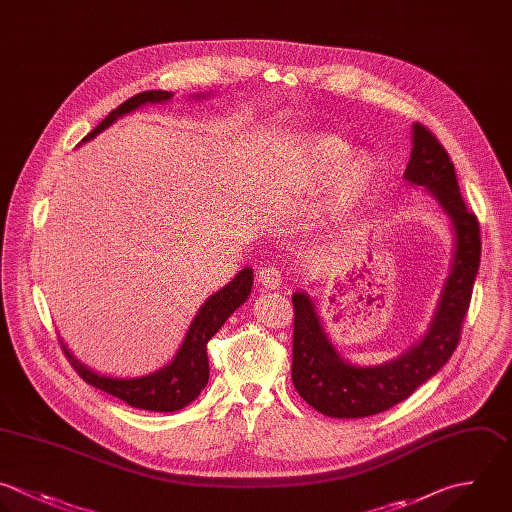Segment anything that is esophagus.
I'll list each match as a JSON object with an SVG mask.
<instances>
[{"mask_svg": "<svg viewBox=\"0 0 512 512\" xmlns=\"http://www.w3.org/2000/svg\"><path fill=\"white\" fill-rule=\"evenodd\" d=\"M258 284H262L268 290H276L282 284V272L276 266H264L258 270Z\"/></svg>", "mask_w": 512, "mask_h": 512, "instance_id": "esophagus-1", "label": "esophagus"}]
</instances>
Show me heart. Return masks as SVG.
<instances>
[{"label": "heart", "mask_w": 512, "mask_h": 512, "mask_svg": "<svg viewBox=\"0 0 512 512\" xmlns=\"http://www.w3.org/2000/svg\"><path fill=\"white\" fill-rule=\"evenodd\" d=\"M352 156L350 146L336 136H314L294 156L290 168V180L298 186L326 184L339 172L336 182V200L340 206H352L360 202L374 180V168L366 160H358L344 168Z\"/></svg>", "instance_id": "heart-1"}]
</instances>
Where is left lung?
I'll return each mask as SVG.
<instances>
[{"mask_svg": "<svg viewBox=\"0 0 512 512\" xmlns=\"http://www.w3.org/2000/svg\"><path fill=\"white\" fill-rule=\"evenodd\" d=\"M404 178L426 186L452 218L456 232L452 272L422 342L398 360L374 368H358L340 360L322 330L312 300L300 292L292 296V382L298 394L326 416L362 418L388 410L436 374L460 340L480 264V226L462 200L450 156L420 122L412 126V152Z\"/></svg>", "mask_w": 512, "mask_h": 512, "instance_id": "1", "label": "left lung"}]
</instances>
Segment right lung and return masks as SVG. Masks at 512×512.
Returning a JSON list of instances; mask_svg holds the SVG:
<instances>
[{"mask_svg": "<svg viewBox=\"0 0 512 512\" xmlns=\"http://www.w3.org/2000/svg\"><path fill=\"white\" fill-rule=\"evenodd\" d=\"M170 98L172 94L164 90H150V92L136 94L134 98L126 100L116 110H112L102 120V124L86 136V140H92L96 134H100L110 124H114L116 118L136 110L138 106H144L148 102H168ZM250 290H252V268H244L230 284H226V288H222L220 292H216L204 302L194 322L190 324V330L172 364H168L166 368L150 376H142V378L100 376L88 370L84 364H80L74 358V354L64 346V342L60 344L72 368L88 384L128 402L134 408L154 410V412H174L190 404L194 398H198L202 388L208 384L210 364H208L206 344L222 328L228 316L242 302H246V298L250 296Z\"/></svg>", "mask_w": 512, "mask_h": 512, "instance_id": "1", "label": "right lung"}]
</instances>
